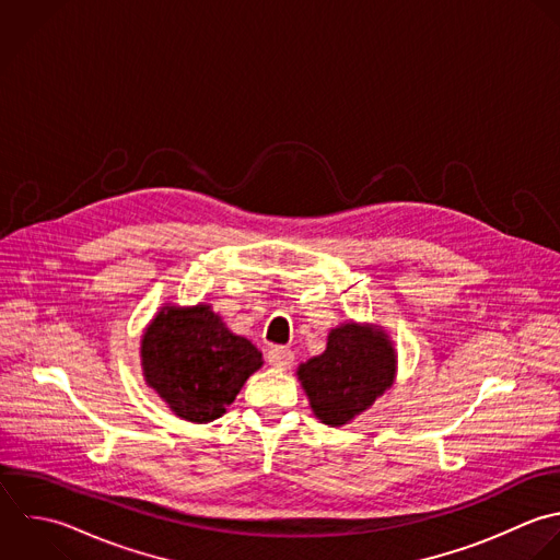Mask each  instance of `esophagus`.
Listing matches in <instances>:
<instances>
[{
	"instance_id": "esophagus-1",
	"label": "esophagus",
	"mask_w": 560,
	"mask_h": 560,
	"mask_svg": "<svg viewBox=\"0 0 560 560\" xmlns=\"http://www.w3.org/2000/svg\"><path fill=\"white\" fill-rule=\"evenodd\" d=\"M266 360L270 366H275L279 371H290L294 364V353L285 347H272V349H268Z\"/></svg>"
}]
</instances>
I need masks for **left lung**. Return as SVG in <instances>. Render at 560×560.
<instances>
[{
  "instance_id": "1",
  "label": "left lung",
  "mask_w": 560,
  "mask_h": 560,
  "mask_svg": "<svg viewBox=\"0 0 560 560\" xmlns=\"http://www.w3.org/2000/svg\"><path fill=\"white\" fill-rule=\"evenodd\" d=\"M397 375V351L380 325L342 323L327 336V349L296 369L312 412L331 428L349 425L369 410Z\"/></svg>"
}]
</instances>
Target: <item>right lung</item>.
<instances>
[{"instance_id":"obj_1","label":"right lung","mask_w":560,"mask_h":560,"mask_svg":"<svg viewBox=\"0 0 560 560\" xmlns=\"http://www.w3.org/2000/svg\"><path fill=\"white\" fill-rule=\"evenodd\" d=\"M141 371L165 406L189 423H211L261 369V351L233 334L209 303H165L141 334Z\"/></svg>"}]
</instances>
